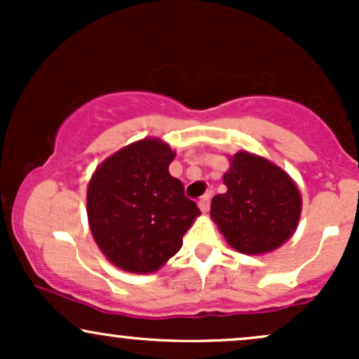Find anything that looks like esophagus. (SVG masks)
I'll return each mask as SVG.
<instances>
[{
	"mask_svg": "<svg viewBox=\"0 0 359 359\" xmlns=\"http://www.w3.org/2000/svg\"><path fill=\"white\" fill-rule=\"evenodd\" d=\"M199 208H201V211H203V212L209 211V208H211V196H209V194H205V196L201 197Z\"/></svg>",
	"mask_w": 359,
	"mask_h": 359,
	"instance_id": "34e87169",
	"label": "esophagus"
}]
</instances>
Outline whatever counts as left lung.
Returning <instances> with one entry per match:
<instances>
[{
  "label": "left lung",
  "instance_id": "8db88e82",
  "mask_svg": "<svg viewBox=\"0 0 359 359\" xmlns=\"http://www.w3.org/2000/svg\"><path fill=\"white\" fill-rule=\"evenodd\" d=\"M222 180L228 191L214 196L211 217L234 250L266 253L292 236L300 216V194L282 168L240 151Z\"/></svg>",
  "mask_w": 359,
  "mask_h": 359
}]
</instances>
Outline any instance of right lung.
Here are the masks:
<instances>
[{
  "label": "right lung",
  "mask_w": 359,
  "mask_h": 359,
  "mask_svg": "<svg viewBox=\"0 0 359 359\" xmlns=\"http://www.w3.org/2000/svg\"><path fill=\"white\" fill-rule=\"evenodd\" d=\"M172 148L160 140L131 143L94 172L88 217L94 240L109 262L133 273L163 265L182 246L201 211L168 174Z\"/></svg>",
  "instance_id": "obj_1"
}]
</instances>
